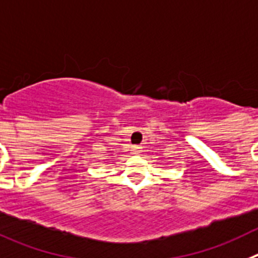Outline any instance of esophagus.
<instances>
[{
    "label": "esophagus",
    "instance_id": "obj_1",
    "mask_svg": "<svg viewBox=\"0 0 258 258\" xmlns=\"http://www.w3.org/2000/svg\"><path fill=\"white\" fill-rule=\"evenodd\" d=\"M132 149H134L135 154H140V153H141V146H139V145H135Z\"/></svg>",
    "mask_w": 258,
    "mask_h": 258
}]
</instances>
